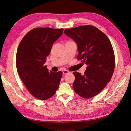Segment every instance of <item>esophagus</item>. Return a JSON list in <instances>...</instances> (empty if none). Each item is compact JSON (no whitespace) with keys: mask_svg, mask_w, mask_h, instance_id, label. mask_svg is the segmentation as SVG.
Listing matches in <instances>:
<instances>
[{"mask_svg":"<svg viewBox=\"0 0 131 131\" xmlns=\"http://www.w3.org/2000/svg\"><path fill=\"white\" fill-rule=\"evenodd\" d=\"M68 73H69V72L68 70H63V74H64V75L67 74H68Z\"/></svg>","mask_w":131,"mask_h":131,"instance_id":"34e87169","label":"esophagus"}]
</instances>
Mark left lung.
<instances>
[{
	"label": "left lung",
	"mask_w": 131,
	"mask_h": 131,
	"mask_svg": "<svg viewBox=\"0 0 131 131\" xmlns=\"http://www.w3.org/2000/svg\"><path fill=\"white\" fill-rule=\"evenodd\" d=\"M64 33L77 44V58L88 66L83 75L73 73V89L82 98H92L100 93L112 79L115 68L112 43L104 33L93 26L66 29Z\"/></svg>",
	"instance_id": "left-lung-1"
}]
</instances>
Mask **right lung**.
Masks as SVG:
<instances>
[{
    "instance_id": "obj_1",
    "label": "right lung",
    "mask_w": 131,
    "mask_h": 131,
    "mask_svg": "<svg viewBox=\"0 0 131 131\" xmlns=\"http://www.w3.org/2000/svg\"><path fill=\"white\" fill-rule=\"evenodd\" d=\"M63 31L48 27L34 28L25 35L18 47L17 73L30 93L40 100L52 97L59 85L62 72L49 71L44 63Z\"/></svg>"
}]
</instances>
